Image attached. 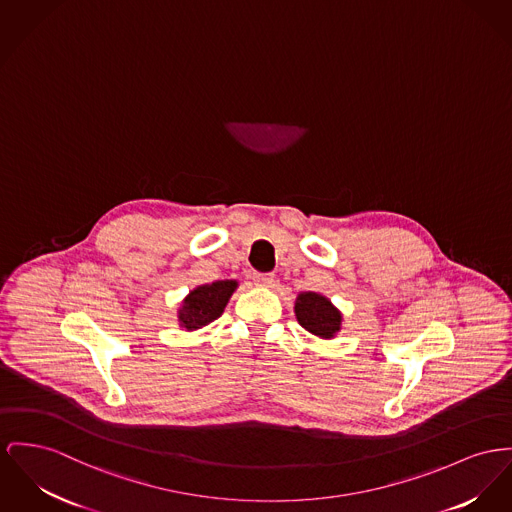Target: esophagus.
<instances>
[{
	"mask_svg": "<svg viewBox=\"0 0 512 512\" xmlns=\"http://www.w3.org/2000/svg\"><path fill=\"white\" fill-rule=\"evenodd\" d=\"M252 279H254V283H256L258 287H270L273 283L272 273H254Z\"/></svg>",
	"mask_w": 512,
	"mask_h": 512,
	"instance_id": "esophagus-1",
	"label": "esophagus"
}]
</instances>
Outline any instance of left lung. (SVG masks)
<instances>
[{
	"label": "left lung",
	"instance_id": "1",
	"mask_svg": "<svg viewBox=\"0 0 512 512\" xmlns=\"http://www.w3.org/2000/svg\"><path fill=\"white\" fill-rule=\"evenodd\" d=\"M295 316L299 324L318 338L330 340L341 330V312L320 293L305 291L295 301Z\"/></svg>",
	"mask_w": 512,
	"mask_h": 512
}]
</instances>
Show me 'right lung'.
Returning <instances> with one entry per match:
<instances>
[{
    "instance_id": "1",
    "label": "right lung",
    "mask_w": 512,
    "mask_h": 512,
    "mask_svg": "<svg viewBox=\"0 0 512 512\" xmlns=\"http://www.w3.org/2000/svg\"><path fill=\"white\" fill-rule=\"evenodd\" d=\"M239 283L235 279H223L213 281L207 285H200L194 291L188 293V297L182 301V307L178 310V322L184 330H200L209 322L217 320L227 307L231 295Z\"/></svg>"
}]
</instances>
